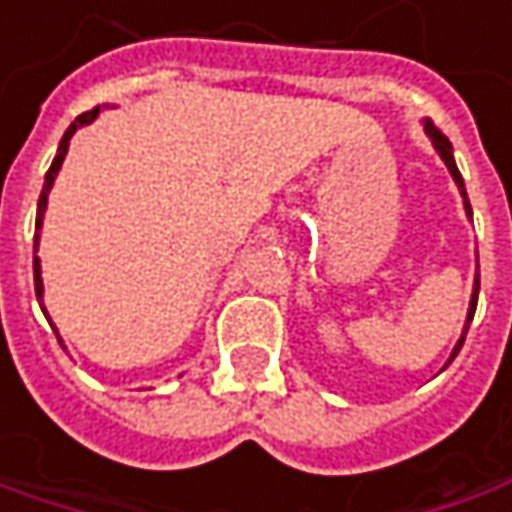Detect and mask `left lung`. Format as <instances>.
Wrapping results in <instances>:
<instances>
[{
	"label": "left lung",
	"instance_id": "1",
	"mask_svg": "<svg viewBox=\"0 0 512 512\" xmlns=\"http://www.w3.org/2000/svg\"><path fill=\"white\" fill-rule=\"evenodd\" d=\"M424 131L430 134V140H433L435 151L441 154V160H444V166H447V171L453 174V180H456L458 191H461V197H464V209H467V217H473V209H470V200H467V191H464V180H461V174H458V166L456 160H453V145H450V140L435 128L430 120L424 123ZM476 303H478V275H476V283H473V298H470V309H467V323H464V332H461V338H458L456 349H453V355H450V361L458 355V349H461V344H464V335H467V329H470V321H473V315H476ZM447 361V364H450Z\"/></svg>",
	"mask_w": 512,
	"mask_h": 512
}]
</instances>
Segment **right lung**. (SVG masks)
<instances>
[{
	"mask_svg": "<svg viewBox=\"0 0 512 512\" xmlns=\"http://www.w3.org/2000/svg\"><path fill=\"white\" fill-rule=\"evenodd\" d=\"M97 114H100V108H91V111L79 114L77 120L68 125V131L62 134L59 148H56L54 163H51L48 174H45V186H42V194H39V206H36V234H34V289H36V300H39V306H42V292H45V286H42V266H39L36 249H39V229H42V217H45V209H48V194H51V186H54L56 174H59V168H62V160H65V154H68L71 137L77 134V128L94 123V120H97ZM42 312H45V306H42ZM45 318H48V312H45ZM51 326H54V323H51ZM56 338H59V332H56ZM59 344H62V341H59Z\"/></svg>",
	"mask_w": 512,
	"mask_h": 512,
	"instance_id": "add662e5",
	"label": "right lung"
}]
</instances>
